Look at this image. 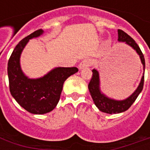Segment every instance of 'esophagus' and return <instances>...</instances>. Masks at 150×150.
I'll list each match as a JSON object with an SVG mask.
<instances>
[{
	"label": "esophagus",
	"mask_w": 150,
	"mask_h": 150,
	"mask_svg": "<svg viewBox=\"0 0 150 150\" xmlns=\"http://www.w3.org/2000/svg\"><path fill=\"white\" fill-rule=\"evenodd\" d=\"M91 64V61L90 60H88V59H85L83 61H82L79 65V70H82V69L85 68V67H88V66Z\"/></svg>",
	"instance_id": "1"
}]
</instances>
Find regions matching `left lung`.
Here are the masks:
<instances>
[{
	"instance_id": "1",
	"label": "left lung",
	"mask_w": 150,
	"mask_h": 150,
	"mask_svg": "<svg viewBox=\"0 0 150 150\" xmlns=\"http://www.w3.org/2000/svg\"><path fill=\"white\" fill-rule=\"evenodd\" d=\"M117 40L120 42H125L126 45L132 47V49L137 52V54L140 57L141 62L143 65L144 72H143V75H142V79H141L138 87L137 88L134 92L125 100H115L112 98L108 97L101 91L99 71L96 69L92 70V72H93L92 77H91V81L88 84V89L90 91V94H91L92 100L94 101V104L99 108V110L103 112L108 113V114L120 113L128 110L129 108L131 107V105L134 103V101L136 100V99L137 98L139 94L142 92V89H143V85H144L145 62V58H144V55H143L140 47L132 38L121 30H118V39Z\"/></svg>"
}]
</instances>
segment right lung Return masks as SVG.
I'll return each instance as SVG.
<instances>
[{"label": "right lung", "instance_id": "obj_1", "mask_svg": "<svg viewBox=\"0 0 150 150\" xmlns=\"http://www.w3.org/2000/svg\"><path fill=\"white\" fill-rule=\"evenodd\" d=\"M38 30L21 40L16 46L8 62L9 91L15 100L33 114H45L56 107L67 79L78 71L76 67H54L42 77L30 79L22 71L20 58L29 41L42 35Z\"/></svg>", "mask_w": 150, "mask_h": 150}]
</instances>
